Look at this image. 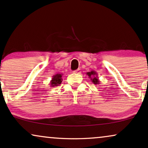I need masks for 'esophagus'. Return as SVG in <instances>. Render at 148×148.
Listing matches in <instances>:
<instances>
[{
	"mask_svg": "<svg viewBox=\"0 0 148 148\" xmlns=\"http://www.w3.org/2000/svg\"><path fill=\"white\" fill-rule=\"evenodd\" d=\"M73 72L75 73H79V69H77L75 71H73Z\"/></svg>",
	"mask_w": 148,
	"mask_h": 148,
	"instance_id": "1",
	"label": "esophagus"
}]
</instances>
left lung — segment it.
Instances as JSON below:
<instances>
[{"label":"left lung","instance_id":"1","mask_svg":"<svg viewBox=\"0 0 148 148\" xmlns=\"http://www.w3.org/2000/svg\"><path fill=\"white\" fill-rule=\"evenodd\" d=\"M88 76L89 77V78L90 79L91 82H92L94 84H99L100 82H99V77H98V75H97V73L95 71H92L90 72H87Z\"/></svg>","mask_w":148,"mask_h":148}]
</instances>
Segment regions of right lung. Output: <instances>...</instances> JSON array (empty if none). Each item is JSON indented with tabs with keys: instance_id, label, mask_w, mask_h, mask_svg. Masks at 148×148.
I'll use <instances>...</instances> for the list:
<instances>
[{
	"instance_id": "right-lung-1",
	"label": "right lung",
	"mask_w": 148,
	"mask_h": 148,
	"mask_svg": "<svg viewBox=\"0 0 148 148\" xmlns=\"http://www.w3.org/2000/svg\"><path fill=\"white\" fill-rule=\"evenodd\" d=\"M62 74L57 73L56 75H53V76L51 78L50 81V86L51 87H54V86H58L62 83Z\"/></svg>"
}]
</instances>
